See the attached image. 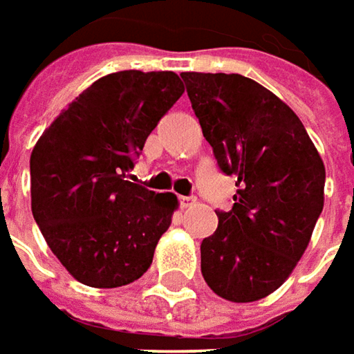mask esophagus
Listing matches in <instances>:
<instances>
[{
  "instance_id": "obj_1",
  "label": "esophagus",
  "mask_w": 354,
  "mask_h": 354,
  "mask_svg": "<svg viewBox=\"0 0 354 354\" xmlns=\"http://www.w3.org/2000/svg\"><path fill=\"white\" fill-rule=\"evenodd\" d=\"M179 203H181V208H189L196 203V198L194 196H179Z\"/></svg>"
}]
</instances>
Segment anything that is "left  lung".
I'll use <instances>...</instances> for the list:
<instances>
[{"label":"left lung","instance_id":"8db88e82","mask_svg":"<svg viewBox=\"0 0 354 354\" xmlns=\"http://www.w3.org/2000/svg\"><path fill=\"white\" fill-rule=\"evenodd\" d=\"M220 169L238 177L230 212L201 243L206 284L230 302H255L292 274L324 210L326 165L302 120L239 73L183 72Z\"/></svg>","mask_w":354,"mask_h":354}]
</instances>
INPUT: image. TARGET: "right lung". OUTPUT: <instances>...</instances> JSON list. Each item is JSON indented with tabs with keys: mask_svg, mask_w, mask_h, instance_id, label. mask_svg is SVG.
Segmentation results:
<instances>
[{
	"mask_svg": "<svg viewBox=\"0 0 354 354\" xmlns=\"http://www.w3.org/2000/svg\"><path fill=\"white\" fill-rule=\"evenodd\" d=\"M185 93L175 72L109 73L54 118L30 153V208L75 281L116 288L148 271L179 201L127 181L132 158Z\"/></svg>",
	"mask_w": 354,
	"mask_h": 354,
	"instance_id": "add662e5",
	"label": "right lung"
}]
</instances>
